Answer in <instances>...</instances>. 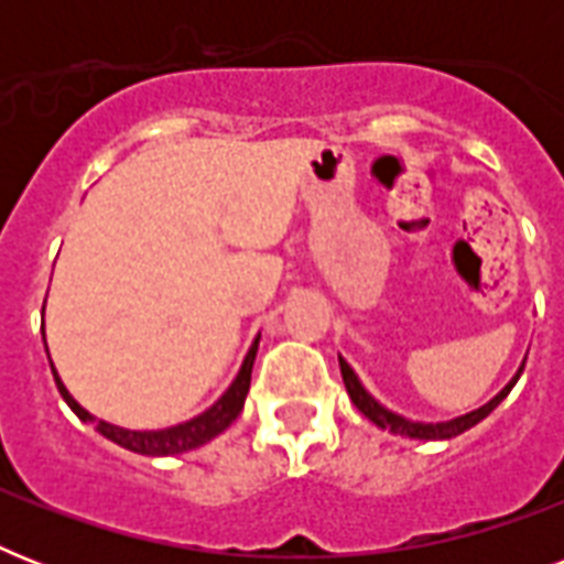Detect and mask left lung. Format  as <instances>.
Returning <instances> with one entry per match:
<instances>
[{
    "label": "left lung",
    "instance_id": "8db88e82",
    "mask_svg": "<svg viewBox=\"0 0 564 564\" xmlns=\"http://www.w3.org/2000/svg\"><path fill=\"white\" fill-rule=\"evenodd\" d=\"M527 362V357H524ZM524 362L518 366V371L512 375V380H509L503 389H500L495 398H491L489 403H482V406H477V410L465 412V415H456V419H447V421H412V419H403V415H398V412L386 410L383 403L377 401L375 394L362 386V380L357 377V371L345 362V357H339V371H343V380H345V389H348V394H351L354 406L366 415V419L371 421V424H377L380 430H389V433H394V436H410V438H427V442H438V438H454L459 436V433H465V430H471L474 424H480L486 415H489L495 406H498L503 398H507L509 392H512V386L518 383V377H521V371H524Z\"/></svg>",
    "mask_w": 564,
    "mask_h": 564
}]
</instances>
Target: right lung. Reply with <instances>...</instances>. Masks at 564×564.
Here are the masks:
<instances>
[{"mask_svg":"<svg viewBox=\"0 0 564 564\" xmlns=\"http://www.w3.org/2000/svg\"><path fill=\"white\" fill-rule=\"evenodd\" d=\"M257 345H260V334L254 336V343H251V348H248L246 360H242V366H239L234 383L225 389V394H221L219 401L213 403V406H207L204 412H198L195 419L181 421V424H172V427H163V430H128V427H119V424H110V421L96 419L93 412L84 410L82 403L75 401L73 394H69L64 380L57 377L55 366H52V375H55L57 392H61V398L69 403V410H73L84 424H93V427L99 430L101 436L110 438V442H117L119 447L134 451V454L172 456V454H184V451H193V447L207 445L210 438L225 433V430L237 421V415L242 412V406H246L248 386H251V369H254Z\"/></svg>","mask_w":564,"mask_h":564,"instance_id":"right-lung-1","label":"right lung"}]
</instances>
